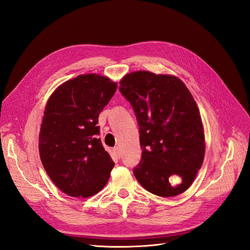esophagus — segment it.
Segmentation results:
<instances>
[{
    "mask_svg": "<svg viewBox=\"0 0 250 250\" xmlns=\"http://www.w3.org/2000/svg\"><path fill=\"white\" fill-rule=\"evenodd\" d=\"M113 151H114V154H115V156H116L117 158H120V148H119L118 146H115L114 149H113Z\"/></svg>",
    "mask_w": 250,
    "mask_h": 250,
    "instance_id": "obj_1",
    "label": "esophagus"
}]
</instances>
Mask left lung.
<instances>
[{
	"label": "left lung",
	"instance_id": "8db88e82",
	"mask_svg": "<svg viewBox=\"0 0 250 250\" xmlns=\"http://www.w3.org/2000/svg\"><path fill=\"white\" fill-rule=\"evenodd\" d=\"M139 125L142 155L133 172L155 195L170 197L186 191L204 162L205 134L197 104L180 79L136 71L119 82ZM182 183L172 188L170 179Z\"/></svg>",
	"mask_w": 250,
	"mask_h": 250
}]
</instances>
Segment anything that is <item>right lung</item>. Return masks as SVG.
Wrapping results in <instances>:
<instances>
[{
    "mask_svg": "<svg viewBox=\"0 0 250 250\" xmlns=\"http://www.w3.org/2000/svg\"><path fill=\"white\" fill-rule=\"evenodd\" d=\"M107 77L88 74L58 87L47 101L39 154L51 180L72 197H89L107 184L114 162L99 138V115L116 91Z\"/></svg>",
    "mask_w": 250,
    "mask_h": 250,
    "instance_id": "right-lung-1",
    "label": "right lung"
}]
</instances>
